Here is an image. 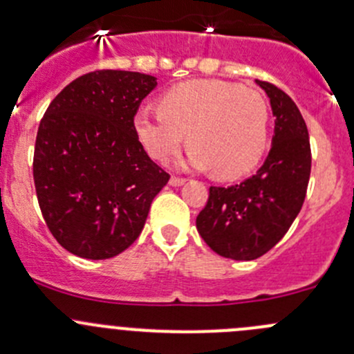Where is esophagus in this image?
<instances>
[{
    "label": "esophagus",
    "instance_id": "34e87169",
    "mask_svg": "<svg viewBox=\"0 0 354 354\" xmlns=\"http://www.w3.org/2000/svg\"><path fill=\"white\" fill-rule=\"evenodd\" d=\"M185 178H178V176H171L169 180V185L171 187H181V185H185Z\"/></svg>",
    "mask_w": 354,
    "mask_h": 354
}]
</instances>
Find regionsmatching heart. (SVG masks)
Here are the masks:
<instances>
[{
	"instance_id": "b5f03b06",
	"label": "heart",
	"mask_w": 354,
	"mask_h": 354,
	"mask_svg": "<svg viewBox=\"0 0 354 354\" xmlns=\"http://www.w3.org/2000/svg\"><path fill=\"white\" fill-rule=\"evenodd\" d=\"M133 131L152 159L167 162L185 142L188 164L223 180L252 171L267 147L269 108L257 88L224 80H188L164 92L154 111H138Z\"/></svg>"
}]
</instances>
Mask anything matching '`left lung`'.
<instances>
[{"label": "left lung", "instance_id": "1", "mask_svg": "<svg viewBox=\"0 0 354 354\" xmlns=\"http://www.w3.org/2000/svg\"><path fill=\"white\" fill-rule=\"evenodd\" d=\"M276 116L272 147L248 180L233 187H210L197 216V230L221 257L255 260L288 233L308 188L312 152L306 123L292 99L269 82L257 80Z\"/></svg>", "mask_w": 354, "mask_h": 354}]
</instances>
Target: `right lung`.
Listing matches in <instances>:
<instances>
[{
  "label": "right lung",
  "instance_id": "add662e5",
  "mask_svg": "<svg viewBox=\"0 0 354 354\" xmlns=\"http://www.w3.org/2000/svg\"><path fill=\"white\" fill-rule=\"evenodd\" d=\"M156 85L138 71H91L68 84L41 120L35 194L51 234L73 255L104 260L124 252L169 181L133 131Z\"/></svg>",
  "mask_w": 354,
  "mask_h": 354
}]
</instances>
